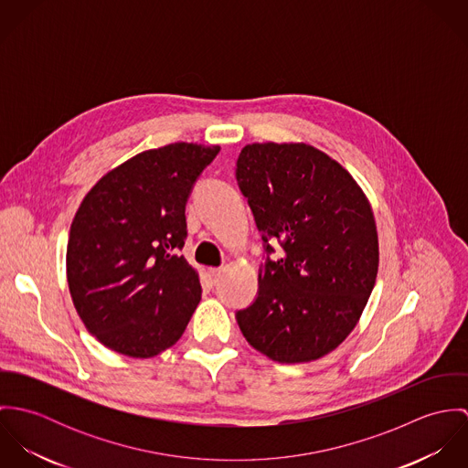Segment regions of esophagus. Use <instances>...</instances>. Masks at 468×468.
Here are the masks:
<instances>
[{
	"mask_svg": "<svg viewBox=\"0 0 468 468\" xmlns=\"http://www.w3.org/2000/svg\"><path fill=\"white\" fill-rule=\"evenodd\" d=\"M207 277H208V282L210 286H216L219 277H221V268H208L207 270Z\"/></svg>",
	"mask_w": 468,
	"mask_h": 468,
	"instance_id": "obj_1",
	"label": "esophagus"
}]
</instances>
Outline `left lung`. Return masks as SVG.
Returning <instances> with one entry per match:
<instances>
[{
    "label": "left lung",
    "mask_w": 468,
    "mask_h": 468,
    "mask_svg": "<svg viewBox=\"0 0 468 468\" xmlns=\"http://www.w3.org/2000/svg\"><path fill=\"white\" fill-rule=\"evenodd\" d=\"M238 182L258 229L282 256L260 270V293L236 319L247 342L279 364L317 360L353 332L378 273L377 221L362 187L304 142L249 144Z\"/></svg>",
    "instance_id": "obj_1"
}]
</instances>
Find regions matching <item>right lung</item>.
I'll return each mask as SVG.
<instances>
[{
	"label": "right lung",
	"mask_w": 468,
	"mask_h": 468,
	"mask_svg": "<svg viewBox=\"0 0 468 468\" xmlns=\"http://www.w3.org/2000/svg\"><path fill=\"white\" fill-rule=\"evenodd\" d=\"M219 145L175 142L108 171L80 201L67 279L86 330L108 349L154 356L184 335L201 299L198 270L178 252L186 203Z\"/></svg>",
	"instance_id": "1"
}]
</instances>
